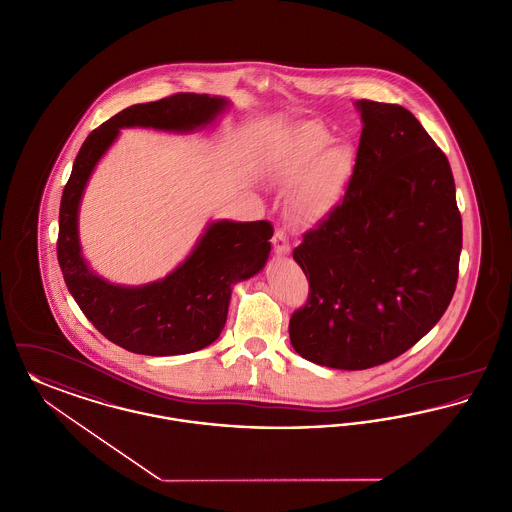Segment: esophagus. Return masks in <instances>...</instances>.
<instances>
[{"label":"esophagus","instance_id":"esophagus-1","mask_svg":"<svg viewBox=\"0 0 512 512\" xmlns=\"http://www.w3.org/2000/svg\"><path fill=\"white\" fill-rule=\"evenodd\" d=\"M272 247H274V253H276L278 257L290 253V241H288V236H286L284 230H276V232H274Z\"/></svg>","mask_w":512,"mask_h":512}]
</instances>
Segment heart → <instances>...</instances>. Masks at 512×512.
<instances>
[{"instance_id": "obj_1", "label": "heart", "mask_w": 512, "mask_h": 512, "mask_svg": "<svg viewBox=\"0 0 512 512\" xmlns=\"http://www.w3.org/2000/svg\"><path fill=\"white\" fill-rule=\"evenodd\" d=\"M332 133L319 121L292 127L276 147L271 172L294 183V209L307 222L327 218L342 201L356 166V152L348 143H333Z\"/></svg>"}]
</instances>
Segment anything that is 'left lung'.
<instances>
[{
    "label": "left lung",
    "mask_w": 512,
    "mask_h": 512,
    "mask_svg": "<svg viewBox=\"0 0 512 512\" xmlns=\"http://www.w3.org/2000/svg\"><path fill=\"white\" fill-rule=\"evenodd\" d=\"M356 108L354 174L342 203L294 249L309 296L290 319L301 358L350 371L398 358L437 325L462 249L445 152L398 104Z\"/></svg>",
    "instance_id": "1"
}]
</instances>
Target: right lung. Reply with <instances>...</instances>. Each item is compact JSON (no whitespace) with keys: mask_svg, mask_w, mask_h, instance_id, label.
Masks as SVG:
<instances>
[{"mask_svg":"<svg viewBox=\"0 0 512 512\" xmlns=\"http://www.w3.org/2000/svg\"><path fill=\"white\" fill-rule=\"evenodd\" d=\"M226 106V98L193 92L129 106L85 139L63 187L58 261L67 290L98 331L133 354L178 356L212 344L226 325L232 286L265 267L274 228L269 220L212 222L166 278L116 286L94 274L81 255L77 222L83 191L121 127L193 131L207 127Z\"/></svg>","mask_w":512,"mask_h":512,"instance_id":"obj_1","label":"right lung"}]
</instances>
